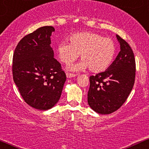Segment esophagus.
<instances>
[{
	"instance_id": "34e87169",
	"label": "esophagus",
	"mask_w": 149,
	"mask_h": 149,
	"mask_svg": "<svg viewBox=\"0 0 149 149\" xmlns=\"http://www.w3.org/2000/svg\"><path fill=\"white\" fill-rule=\"evenodd\" d=\"M76 76V74H73L71 73H66V77L67 78H72V77Z\"/></svg>"
}]
</instances>
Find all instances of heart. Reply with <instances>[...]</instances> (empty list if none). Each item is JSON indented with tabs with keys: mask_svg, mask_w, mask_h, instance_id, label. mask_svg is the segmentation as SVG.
<instances>
[{
	"mask_svg": "<svg viewBox=\"0 0 149 149\" xmlns=\"http://www.w3.org/2000/svg\"><path fill=\"white\" fill-rule=\"evenodd\" d=\"M70 43L60 42L57 46V54L65 64L73 63L79 54L83 61L69 68L73 71H83L89 68L93 73L107 70L115 57L116 46L113 40L98 33L82 32L71 35Z\"/></svg>",
	"mask_w": 149,
	"mask_h": 149,
	"instance_id": "heart-1",
	"label": "heart"
}]
</instances>
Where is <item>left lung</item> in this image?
Segmentation results:
<instances>
[{
  "instance_id": "8db88e82",
  "label": "left lung",
  "mask_w": 149,
  "mask_h": 149,
  "mask_svg": "<svg viewBox=\"0 0 149 149\" xmlns=\"http://www.w3.org/2000/svg\"><path fill=\"white\" fill-rule=\"evenodd\" d=\"M120 51L116 60L104 72L90 76L88 102L95 112L109 114L125 103L134 84L136 63L129 44L116 35Z\"/></svg>"
}]
</instances>
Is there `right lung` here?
Listing matches in <instances>:
<instances>
[{
	"label": "right lung",
	"instance_id": "right-lung-1",
	"mask_svg": "<svg viewBox=\"0 0 149 149\" xmlns=\"http://www.w3.org/2000/svg\"><path fill=\"white\" fill-rule=\"evenodd\" d=\"M54 29L40 27L18 42L13 58V80L26 103L45 111L57 103L66 76L54 58L50 36Z\"/></svg>",
	"mask_w": 149,
	"mask_h": 149
}]
</instances>
